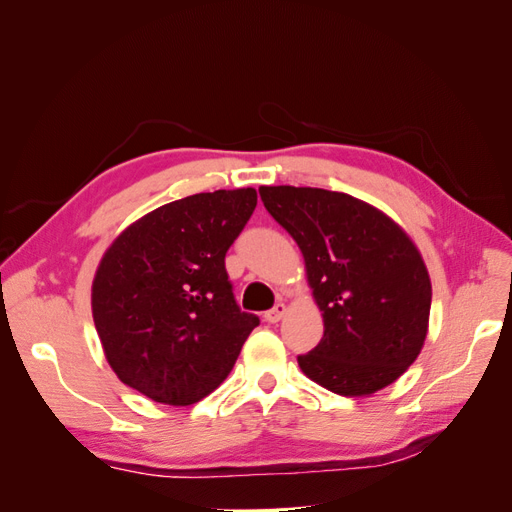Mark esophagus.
I'll return each instance as SVG.
<instances>
[{"instance_id": "1", "label": "esophagus", "mask_w": 512, "mask_h": 512, "mask_svg": "<svg viewBox=\"0 0 512 512\" xmlns=\"http://www.w3.org/2000/svg\"><path fill=\"white\" fill-rule=\"evenodd\" d=\"M286 314V305L284 303H275V307H271L269 312H265V320L267 322H280Z\"/></svg>"}]
</instances>
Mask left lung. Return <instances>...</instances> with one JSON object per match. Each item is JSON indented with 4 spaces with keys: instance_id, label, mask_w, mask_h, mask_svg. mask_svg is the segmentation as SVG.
<instances>
[{
    "instance_id": "8db88e82",
    "label": "left lung",
    "mask_w": 512,
    "mask_h": 512,
    "mask_svg": "<svg viewBox=\"0 0 512 512\" xmlns=\"http://www.w3.org/2000/svg\"><path fill=\"white\" fill-rule=\"evenodd\" d=\"M258 192L303 252L324 320L320 344L297 356L303 374L344 397L395 382L425 344L431 309L429 273L412 239L350 194L294 185Z\"/></svg>"
}]
</instances>
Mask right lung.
Listing matches in <instances>:
<instances>
[{"label": "right lung", "instance_id": "1", "mask_svg": "<svg viewBox=\"0 0 512 512\" xmlns=\"http://www.w3.org/2000/svg\"><path fill=\"white\" fill-rule=\"evenodd\" d=\"M256 190H215L143 215L108 247L91 312L108 365L130 389L190 406L230 374L258 324L241 312L224 258L256 209Z\"/></svg>", "mask_w": 512, "mask_h": 512}]
</instances>
